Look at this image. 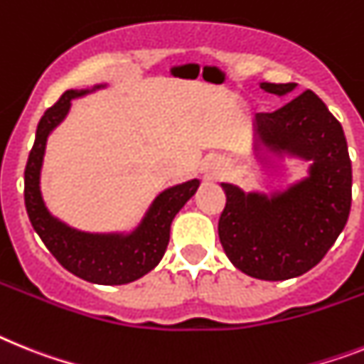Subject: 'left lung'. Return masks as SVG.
Segmentation results:
<instances>
[{
  "label": "left lung",
  "instance_id": "1",
  "mask_svg": "<svg viewBox=\"0 0 364 364\" xmlns=\"http://www.w3.org/2000/svg\"><path fill=\"white\" fill-rule=\"evenodd\" d=\"M294 83H261L285 96ZM257 127L270 148L313 161L311 177L287 194L259 198L222 185L225 207L218 237L235 267L252 277L283 281L316 267L344 229L352 209V161L343 125L313 90L259 112Z\"/></svg>",
  "mask_w": 364,
  "mask_h": 364
}]
</instances>
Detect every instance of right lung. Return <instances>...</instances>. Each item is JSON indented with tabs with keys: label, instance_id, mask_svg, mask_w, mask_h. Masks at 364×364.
<instances>
[{
	"label": "right lung",
	"instance_id": "right-lung-1",
	"mask_svg": "<svg viewBox=\"0 0 364 364\" xmlns=\"http://www.w3.org/2000/svg\"><path fill=\"white\" fill-rule=\"evenodd\" d=\"M85 92L87 90H66L59 97V102L50 107L38 122L35 144L27 159L23 176L26 209L46 248L73 276L97 285H124L139 279L157 267L166 252L173 216L194 196L200 181L192 179L159 194L140 228L124 239L79 233L51 218L38 188L46 140L50 131L66 116L70 102L73 97L83 96Z\"/></svg>",
	"mask_w": 364,
	"mask_h": 364
}]
</instances>
